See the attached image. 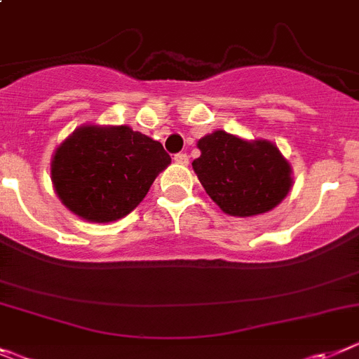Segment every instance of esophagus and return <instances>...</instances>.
<instances>
[{"instance_id": "1", "label": "esophagus", "mask_w": 359, "mask_h": 359, "mask_svg": "<svg viewBox=\"0 0 359 359\" xmlns=\"http://www.w3.org/2000/svg\"><path fill=\"white\" fill-rule=\"evenodd\" d=\"M173 161H175L177 164H182V166H186V164L189 162V157H188V154H175L173 155Z\"/></svg>"}]
</instances>
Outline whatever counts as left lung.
Returning <instances> with one entry per match:
<instances>
[{
  "label": "left lung",
  "mask_w": 359,
  "mask_h": 359,
  "mask_svg": "<svg viewBox=\"0 0 359 359\" xmlns=\"http://www.w3.org/2000/svg\"><path fill=\"white\" fill-rule=\"evenodd\" d=\"M193 170L205 193L233 217H253L278 205L291 189V168L267 141L248 142L222 130L198 141Z\"/></svg>",
  "instance_id": "left-lung-1"
}]
</instances>
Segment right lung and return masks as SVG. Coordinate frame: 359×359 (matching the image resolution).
I'll return each mask as SVG.
<instances>
[{
    "mask_svg": "<svg viewBox=\"0 0 359 359\" xmlns=\"http://www.w3.org/2000/svg\"><path fill=\"white\" fill-rule=\"evenodd\" d=\"M170 162L161 142L132 128L85 126L57 148L52 180L68 210L111 222L135 210Z\"/></svg>",
    "mask_w": 359,
    "mask_h": 359,
    "instance_id": "1",
    "label": "right lung"
}]
</instances>
